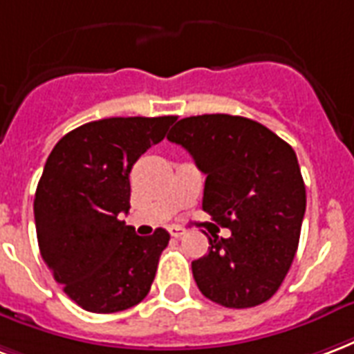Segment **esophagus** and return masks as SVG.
<instances>
[{"instance_id":"esophagus-1","label":"esophagus","mask_w":354,"mask_h":354,"mask_svg":"<svg viewBox=\"0 0 354 354\" xmlns=\"http://www.w3.org/2000/svg\"><path fill=\"white\" fill-rule=\"evenodd\" d=\"M169 232H170V236L182 238L185 234V232H187V230L182 229V227H174V225H172V227H170V229H169Z\"/></svg>"}]
</instances>
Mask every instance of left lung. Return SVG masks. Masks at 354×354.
Masks as SVG:
<instances>
[{
	"instance_id": "8db88e82",
	"label": "left lung",
	"mask_w": 354,
	"mask_h": 354,
	"mask_svg": "<svg viewBox=\"0 0 354 354\" xmlns=\"http://www.w3.org/2000/svg\"><path fill=\"white\" fill-rule=\"evenodd\" d=\"M189 151L204 182L203 210L229 238L214 236L191 263L204 297L253 308L276 295L297 255L306 185L295 150L250 118L203 114L180 120L169 137Z\"/></svg>"
}]
</instances>
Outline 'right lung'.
I'll list each match as a JSON object with an SVG mask.
<instances>
[{"instance_id": "1", "label": "right lung", "mask_w": 354, "mask_h": 354, "mask_svg": "<svg viewBox=\"0 0 354 354\" xmlns=\"http://www.w3.org/2000/svg\"><path fill=\"white\" fill-rule=\"evenodd\" d=\"M176 116L104 118L54 146L35 191L39 250L65 295L91 313L142 302L170 234L138 236L122 221L131 208L129 174Z\"/></svg>"}]
</instances>
